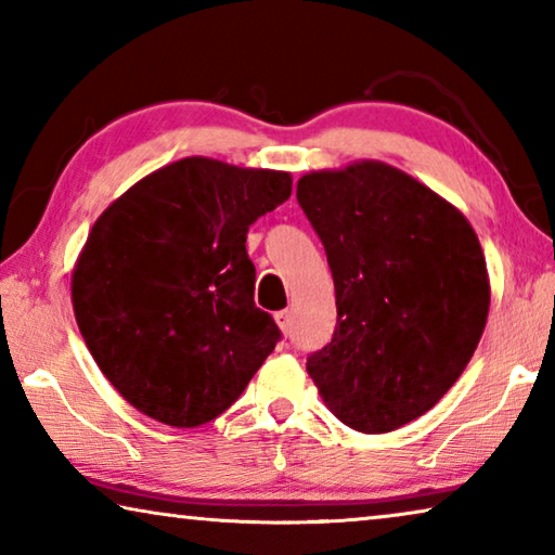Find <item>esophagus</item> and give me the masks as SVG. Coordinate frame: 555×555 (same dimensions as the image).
Masks as SVG:
<instances>
[{
  "mask_svg": "<svg viewBox=\"0 0 555 555\" xmlns=\"http://www.w3.org/2000/svg\"><path fill=\"white\" fill-rule=\"evenodd\" d=\"M274 318L281 327V333L291 335V331H294V315H291V311H279Z\"/></svg>",
  "mask_w": 555,
  "mask_h": 555,
  "instance_id": "1",
  "label": "esophagus"
}]
</instances>
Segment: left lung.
<instances>
[{"instance_id":"left-lung-1","label":"left lung","mask_w":555,"mask_h":555,"mask_svg":"<svg viewBox=\"0 0 555 555\" xmlns=\"http://www.w3.org/2000/svg\"><path fill=\"white\" fill-rule=\"evenodd\" d=\"M298 205L333 271L337 327L306 370L345 426L389 434L443 399L490 311L485 255L465 215L382 162L313 171Z\"/></svg>"}]
</instances>
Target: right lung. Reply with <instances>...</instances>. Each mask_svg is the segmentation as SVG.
<instances>
[{
  "instance_id": "1",
  "label": "right lung",
  "mask_w": 555,
  "mask_h": 555,
  "mask_svg": "<svg viewBox=\"0 0 555 555\" xmlns=\"http://www.w3.org/2000/svg\"><path fill=\"white\" fill-rule=\"evenodd\" d=\"M291 176L191 156L158 168L92 224L73 269L90 354L131 406L166 426L218 418L281 340L255 306L249 224Z\"/></svg>"
}]
</instances>
